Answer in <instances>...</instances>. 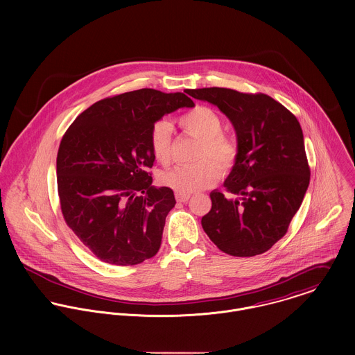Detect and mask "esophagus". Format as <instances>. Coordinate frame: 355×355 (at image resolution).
<instances>
[{
  "mask_svg": "<svg viewBox=\"0 0 355 355\" xmlns=\"http://www.w3.org/2000/svg\"><path fill=\"white\" fill-rule=\"evenodd\" d=\"M190 200V194H176V201L178 202H187Z\"/></svg>",
  "mask_w": 355,
  "mask_h": 355,
  "instance_id": "esophagus-1",
  "label": "esophagus"
}]
</instances>
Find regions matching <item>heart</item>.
<instances>
[{
    "instance_id": "heart-1",
    "label": "heart",
    "mask_w": 355,
    "mask_h": 355,
    "mask_svg": "<svg viewBox=\"0 0 355 355\" xmlns=\"http://www.w3.org/2000/svg\"><path fill=\"white\" fill-rule=\"evenodd\" d=\"M180 128L201 141L196 164L179 165L161 173L159 182L179 194H191L214 184L222 171H231L239 155L238 144L223 134L224 121L211 107L198 105L178 119ZM149 146L161 165L172 159V125L159 120L149 132Z\"/></svg>"
}]
</instances>
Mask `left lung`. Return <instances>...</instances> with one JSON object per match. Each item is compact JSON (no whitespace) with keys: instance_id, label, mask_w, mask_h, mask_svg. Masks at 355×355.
<instances>
[{"instance_id":"left-lung-1","label":"left lung","mask_w":355,"mask_h":355,"mask_svg":"<svg viewBox=\"0 0 355 355\" xmlns=\"http://www.w3.org/2000/svg\"><path fill=\"white\" fill-rule=\"evenodd\" d=\"M216 105L234 124L239 155L224 182L228 198L211 191L202 228L224 253L253 257L268 252L288 231L310 182L304 134L297 117L262 93L224 87L186 90Z\"/></svg>"}]
</instances>
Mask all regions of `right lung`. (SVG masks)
Segmentation results:
<instances>
[{
  "label": "right lung",
  "instance_id": "1",
  "mask_svg": "<svg viewBox=\"0 0 355 355\" xmlns=\"http://www.w3.org/2000/svg\"><path fill=\"white\" fill-rule=\"evenodd\" d=\"M183 93L141 89L107 97L82 112L57 153V191L62 217L102 262L128 266L159 250L165 217L176 200L153 187V124L179 107Z\"/></svg>",
  "mask_w": 355,
  "mask_h": 355
}]
</instances>
